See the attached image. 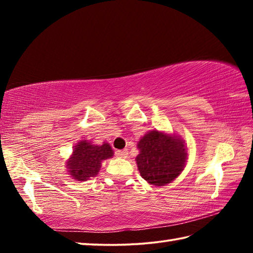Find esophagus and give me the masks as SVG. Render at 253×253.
<instances>
[{"instance_id": "1", "label": "esophagus", "mask_w": 253, "mask_h": 253, "mask_svg": "<svg viewBox=\"0 0 253 253\" xmlns=\"http://www.w3.org/2000/svg\"><path fill=\"white\" fill-rule=\"evenodd\" d=\"M116 156L119 158H126L128 156V151L127 149H123V151H117Z\"/></svg>"}]
</instances>
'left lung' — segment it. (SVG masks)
Returning a JSON list of instances; mask_svg holds the SVG:
<instances>
[{
    "instance_id": "obj_1",
    "label": "left lung",
    "mask_w": 253,
    "mask_h": 253,
    "mask_svg": "<svg viewBox=\"0 0 253 253\" xmlns=\"http://www.w3.org/2000/svg\"><path fill=\"white\" fill-rule=\"evenodd\" d=\"M136 157L142 177L152 185H166L176 178L185 166L187 149L177 135L157 129L151 130L139 139Z\"/></svg>"
}]
</instances>
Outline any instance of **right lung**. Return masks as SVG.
Here are the masks:
<instances>
[{
	"instance_id": "right-lung-1",
	"label": "right lung",
	"mask_w": 253,
	"mask_h": 253,
	"mask_svg": "<svg viewBox=\"0 0 253 253\" xmlns=\"http://www.w3.org/2000/svg\"><path fill=\"white\" fill-rule=\"evenodd\" d=\"M113 156L114 152L108 143L93 145L88 140H80L75 146L66 166L72 178L87 181L88 178L97 176L102 161Z\"/></svg>"
}]
</instances>
